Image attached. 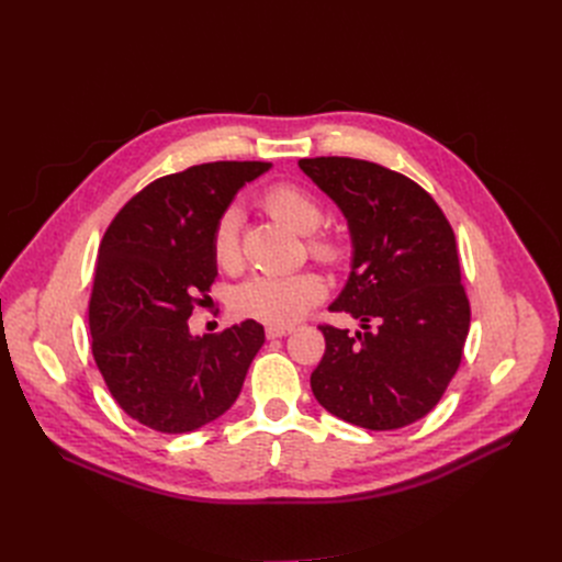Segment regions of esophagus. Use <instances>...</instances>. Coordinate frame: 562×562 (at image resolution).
Masks as SVG:
<instances>
[{"label":"esophagus","instance_id":"obj_1","mask_svg":"<svg viewBox=\"0 0 562 562\" xmlns=\"http://www.w3.org/2000/svg\"><path fill=\"white\" fill-rule=\"evenodd\" d=\"M290 331H292V327H281V325L265 327V336H267V338H283V336H288Z\"/></svg>","mask_w":562,"mask_h":562}]
</instances>
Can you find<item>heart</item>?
Listing matches in <instances>:
<instances>
[{"mask_svg":"<svg viewBox=\"0 0 562 562\" xmlns=\"http://www.w3.org/2000/svg\"><path fill=\"white\" fill-rule=\"evenodd\" d=\"M262 207L267 215L290 226L297 233H313L323 224V205L306 190L292 182L272 184L262 194ZM212 260L222 272H237L243 265V247H239V212L228 207L212 231ZM308 251L315 260L325 265H338L345 258V247L338 237L317 233L308 239ZM325 285L311 272L297 274H258L239 285L235 295V311L245 317L267 325H292L311 306L323 300Z\"/></svg>","mask_w":562,"mask_h":562,"instance_id":"1","label":"heart"}]
</instances>
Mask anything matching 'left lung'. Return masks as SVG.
Returning <instances> with one entry per match:
<instances>
[{"label":"left lung","mask_w":562,"mask_h":562,"mask_svg":"<svg viewBox=\"0 0 562 562\" xmlns=\"http://www.w3.org/2000/svg\"><path fill=\"white\" fill-rule=\"evenodd\" d=\"M302 171L329 194L352 235V272L329 306L361 331L319 325L325 355L311 389L329 414L397 430L430 414L462 363L471 306L456 233L407 176L355 157H306Z\"/></svg>","instance_id":"obj_1"}]
</instances>
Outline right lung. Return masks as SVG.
Segmentation results:
<instances>
[{
	"label": "right lung",
	"mask_w": 562,
	"mask_h": 562,
	"mask_svg": "<svg viewBox=\"0 0 562 562\" xmlns=\"http://www.w3.org/2000/svg\"><path fill=\"white\" fill-rule=\"evenodd\" d=\"M270 162H207L132 196L98 249L89 300L91 352L119 407L155 432L182 435L222 416L265 342L254 319L192 336L217 277L212 231L245 182Z\"/></svg>",
	"instance_id": "obj_1"
}]
</instances>
